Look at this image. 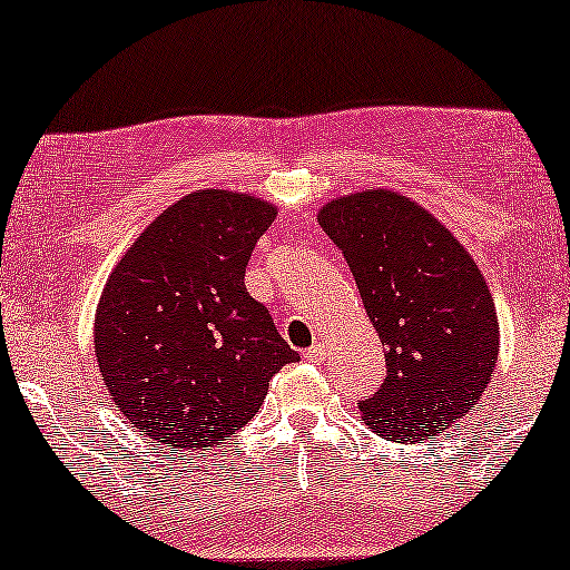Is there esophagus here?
Listing matches in <instances>:
<instances>
[{
    "mask_svg": "<svg viewBox=\"0 0 570 570\" xmlns=\"http://www.w3.org/2000/svg\"><path fill=\"white\" fill-rule=\"evenodd\" d=\"M305 355V358L307 361H313V363H321V361H324V345H321V342H315V345H311V347H307V351L303 353Z\"/></svg>",
    "mask_w": 570,
    "mask_h": 570,
    "instance_id": "esophagus-1",
    "label": "esophagus"
}]
</instances>
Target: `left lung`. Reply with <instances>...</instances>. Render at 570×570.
<instances>
[{
  "instance_id": "obj_1",
  "label": "left lung",
  "mask_w": 570,
  "mask_h": 570,
  "mask_svg": "<svg viewBox=\"0 0 570 570\" xmlns=\"http://www.w3.org/2000/svg\"><path fill=\"white\" fill-rule=\"evenodd\" d=\"M318 223L351 265L385 345L387 376L361 401L363 422L397 443L449 430L481 401L499 355L497 307L475 259L395 190L334 198Z\"/></svg>"
}]
</instances>
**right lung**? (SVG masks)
Listing matches in <instances>:
<instances>
[{
    "mask_svg": "<svg viewBox=\"0 0 570 570\" xmlns=\"http://www.w3.org/2000/svg\"><path fill=\"white\" fill-rule=\"evenodd\" d=\"M276 219L263 198L207 188L161 212L125 252L95 313V358L142 435L207 449L242 430L299 353L244 273Z\"/></svg>",
    "mask_w": 570,
    "mask_h": 570,
    "instance_id": "right-lung-1",
    "label": "right lung"
}]
</instances>
